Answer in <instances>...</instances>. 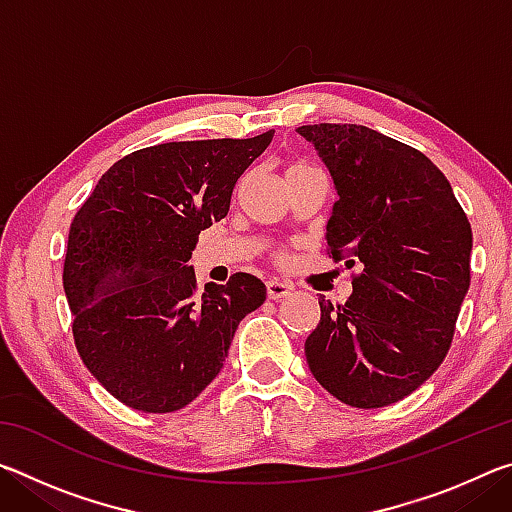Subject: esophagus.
<instances>
[{
  "label": "esophagus",
  "mask_w": 512,
  "mask_h": 512,
  "mask_svg": "<svg viewBox=\"0 0 512 512\" xmlns=\"http://www.w3.org/2000/svg\"><path fill=\"white\" fill-rule=\"evenodd\" d=\"M291 291H293V287L287 282H280V280H268L266 282V293H268V298H271V300L287 298V296H291Z\"/></svg>",
  "instance_id": "esophagus-1"
}]
</instances>
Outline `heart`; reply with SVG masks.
Wrapping results in <instances>:
<instances>
[{
	"label": "heart",
	"mask_w": 512,
	"mask_h": 512,
	"mask_svg": "<svg viewBox=\"0 0 512 512\" xmlns=\"http://www.w3.org/2000/svg\"><path fill=\"white\" fill-rule=\"evenodd\" d=\"M300 167H305V164H296V167H291V169H300ZM291 169H289V171H291Z\"/></svg>",
	"instance_id": "heart-1"
}]
</instances>
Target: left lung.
I'll use <instances>...</instances> for the list:
<instances>
[{
  "label": "left lung",
  "mask_w": 512,
  "mask_h": 512,
  "mask_svg": "<svg viewBox=\"0 0 512 512\" xmlns=\"http://www.w3.org/2000/svg\"><path fill=\"white\" fill-rule=\"evenodd\" d=\"M298 133L316 146L339 194L327 253L363 266L345 305L318 298L309 370L343 404L381 409L420 388L447 357L470 289V221L418 149L357 124Z\"/></svg>",
  "instance_id": "obj_1"
}]
</instances>
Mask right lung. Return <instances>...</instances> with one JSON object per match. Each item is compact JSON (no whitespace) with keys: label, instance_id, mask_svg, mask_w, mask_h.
Instances as JSON below:
<instances>
[{"label":"right lung","instance_id":"obj_1","mask_svg":"<svg viewBox=\"0 0 512 512\" xmlns=\"http://www.w3.org/2000/svg\"><path fill=\"white\" fill-rule=\"evenodd\" d=\"M273 133L135 151L76 212L63 268L74 343L131 409L171 413L196 400L221 372L241 318L266 300L248 273L198 293L187 262L201 230L228 216L232 189Z\"/></svg>","mask_w":512,"mask_h":512}]
</instances>
